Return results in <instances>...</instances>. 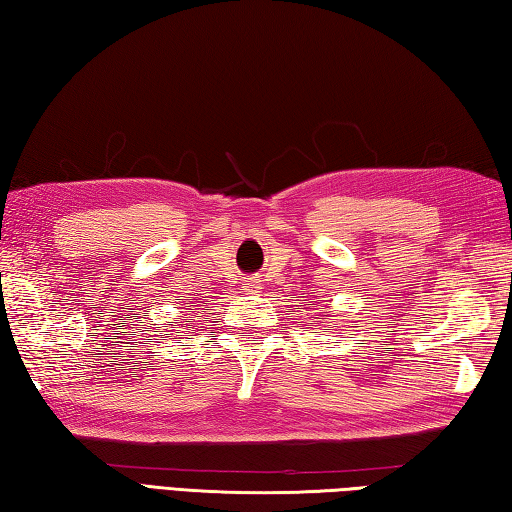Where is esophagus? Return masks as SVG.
Here are the masks:
<instances>
[{"label": "esophagus", "instance_id": "obj_1", "mask_svg": "<svg viewBox=\"0 0 512 512\" xmlns=\"http://www.w3.org/2000/svg\"><path fill=\"white\" fill-rule=\"evenodd\" d=\"M259 288H264L262 282H259V280H250V282L246 284V291H248V293H259Z\"/></svg>", "mask_w": 512, "mask_h": 512}]
</instances>
